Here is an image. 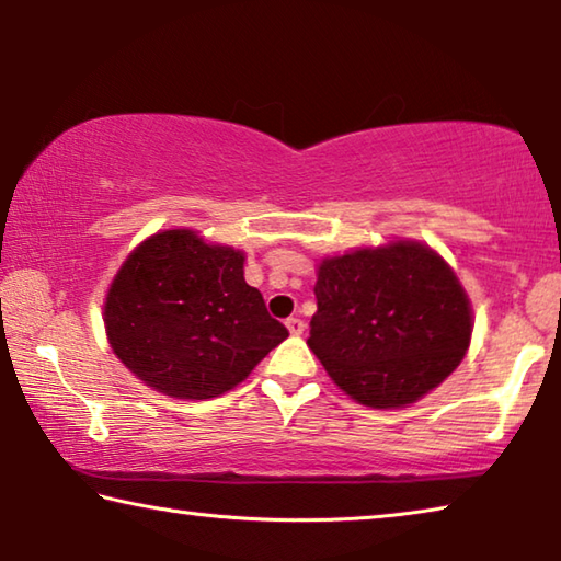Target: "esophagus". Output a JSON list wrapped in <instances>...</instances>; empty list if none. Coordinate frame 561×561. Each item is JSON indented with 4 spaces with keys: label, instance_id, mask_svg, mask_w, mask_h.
Returning a JSON list of instances; mask_svg holds the SVG:
<instances>
[{
    "label": "esophagus",
    "instance_id": "34e87169",
    "mask_svg": "<svg viewBox=\"0 0 561 561\" xmlns=\"http://www.w3.org/2000/svg\"><path fill=\"white\" fill-rule=\"evenodd\" d=\"M287 329H289L291 336H299V334H304V321L299 317H289L287 319Z\"/></svg>",
    "mask_w": 561,
    "mask_h": 561
}]
</instances>
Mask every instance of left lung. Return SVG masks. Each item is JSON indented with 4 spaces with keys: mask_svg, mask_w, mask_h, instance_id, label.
Instances as JSON below:
<instances>
[{
    "mask_svg": "<svg viewBox=\"0 0 561 561\" xmlns=\"http://www.w3.org/2000/svg\"><path fill=\"white\" fill-rule=\"evenodd\" d=\"M307 344L341 391L368 408H405L465 358L472 307L428 244L358 247L317 267Z\"/></svg>",
    "mask_w": 561,
    "mask_h": 561,
    "instance_id": "8db88e82",
    "label": "left lung"
}]
</instances>
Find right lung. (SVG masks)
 Segmentation results:
<instances>
[{"mask_svg":"<svg viewBox=\"0 0 561 561\" xmlns=\"http://www.w3.org/2000/svg\"><path fill=\"white\" fill-rule=\"evenodd\" d=\"M113 354L153 391L205 401L232 391L289 331L244 282V252L180 227L150 234L113 277Z\"/></svg>","mask_w":561,"mask_h":561,"instance_id":"1","label":"right lung"}]
</instances>
